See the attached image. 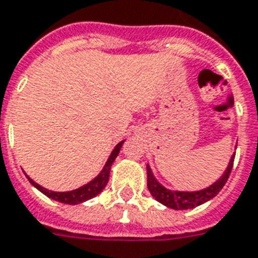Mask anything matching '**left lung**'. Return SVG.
I'll return each mask as SVG.
<instances>
[{
	"mask_svg": "<svg viewBox=\"0 0 258 258\" xmlns=\"http://www.w3.org/2000/svg\"><path fill=\"white\" fill-rule=\"evenodd\" d=\"M233 159L235 155H232L229 164H228L225 173L222 174V177L218 181H216L214 184L210 185L206 189L198 190V192H178V190H170L167 188H164L163 185L157 182V179L153 177L152 170L149 166H146V174H148V189L151 192V195L160 202L162 205L167 206L170 209L174 210H186V209H194L196 206H200L206 203L207 200L213 199L214 196L218 195V192L222 189V186L225 185V182L229 178V174L232 170Z\"/></svg>",
	"mask_w": 258,
	"mask_h": 258,
	"instance_id": "1",
	"label": "left lung"
}]
</instances>
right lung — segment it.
I'll list each match as a JSON object with an SVG mask.
<instances>
[{"instance_id":"add662e5","label":"right lung","mask_w":258,"mask_h":258,"mask_svg":"<svg viewBox=\"0 0 258 258\" xmlns=\"http://www.w3.org/2000/svg\"><path fill=\"white\" fill-rule=\"evenodd\" d=\"M124 141L121 142H118L116 148L113 149L112 155L109 156L107 159L106 164H105V167L102 170L101 173L98 174V177L94 178L91 182H88L84 186H81L79 189H74L70 190V192H52V190H48L45 188H42L41 185H38L37 182H34L30 177H27L29 181H30L31 184L36 186L37 189L42 192L44 195H47L48 198H51V199L56 200V202H60V203H64V205H79V203H83L85 200L92 199V198H95L96 195L101 194L102 189L106 186L107 181H109V173H110V167H112L113 162H114V159L117 157L118 152L121 149V146H123Z\"/></svg>"}]
</instances>
